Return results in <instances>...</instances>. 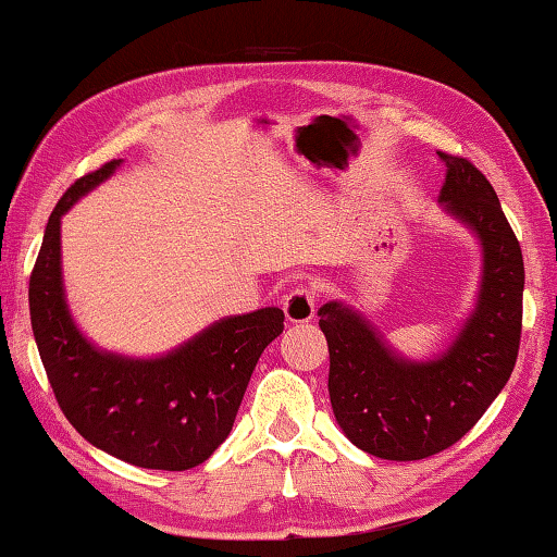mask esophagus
<instances>
[{"label":"esophagus","mask_w":557,"mask_h":557,"mask_svg":"<svg viewBox=\"0 0 557 557\" xmlns=\"http://www.w3.org/2000/svg\"><path fill=\"white\" fill-rule=\"evenodd\" d=\"M282 309H285V317L292 324H305L309 319H314L317 292L312 287L292 289L285 301H282Z\"/></svg>","instance_id":"esophagus-1"}]
</instances>
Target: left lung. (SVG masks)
Segmentation results:
<instances>
[{"label":"left lung","instance_id":"8db88e82","mask_svg":"<svg viewBox=\"0 0 557 557\" xmlns=\"http://www.w3.org/2000/svg\"><path fill=\"white\" fill-rule=\"evenodd\" d=\"M445 184L437 201L482 248L474 307L432 358H408L344 301L319 307L329 344V398L358 449L393 461L437 455L461 440L496 400L518 356L523 256L494 186L461 157L437 152Z\"/></svg>","mask_w":557,"mask_h":557}]
</instances>
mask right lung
I'll use <instances>...</instances> for the list:
<instances>
[{
    "label": "right lung",
    "mask_w": 557,
    "mask_h": 557,
    "mask_svg": "<svg viewBox=\"0 0 557 557\" xmlns=\"http://www.w3.org/2000/svg\"><path fill=\"white\" fill-rule=\"evenodd\" d=\"M115 159L75 182L55 203L29 280L36 346L61 410L92 447L145 469L184 471L209 459L238 414L265 346L285 314L262 307L223 317L159 356L108 351L71 314L61 268V219L117 172Z\"/></svg>",
    "instance_id": "obj_1"
}]
</instances>
